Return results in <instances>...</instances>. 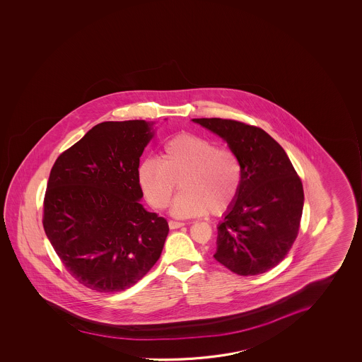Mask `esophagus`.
Segmentation results:
<instances>
[{"label":"esophagus","instance_id":"34e87169","mask_svg":"<svg viewBox=\"0 0 362 362\" xmlns=\"http://www.w3.org/2000/svg\"><path fill=\"white\" fill-rule=\"evenodd\" d=\"M185 225L184 222H178V221H169V227H170V230H175V228H180V227H183Z\"/></svg>","mask_w":362,"mask_h":362}]
</instances>
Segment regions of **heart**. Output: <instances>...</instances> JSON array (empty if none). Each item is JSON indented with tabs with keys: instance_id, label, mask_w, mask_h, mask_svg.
<instances>
[{
	"instance_id": "b5f03b06",
	"label": "heart",
	"mask_w": 362,
	"mask_h": 362,
	"mask_svg": "<svg viewBox=\"0 0 362 362\" xmlns=\"http://www.w3.org/2000/svg\"><path fill=\"white\" fill-rule=\"evenodd\" d=\"M139 183L150 206L163 209L174 198L172 214L179 218L221 214L238 198L243 168L232 150L193 134H178L161 148L159 160L139 166Z\"/></svg>"
}]
</instances>
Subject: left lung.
I'll return each mask as SVG.
<instances>
[{
	"label": "left lung",
	"mask_w": 362,
	"mask_h": 362,
	"mask_svg": "<svg viewBox=\"0 0 362 362\" xmlns=\"http://www.w3.org/2000/svg\"><path fill=\"white\" fill-rule=\"evenodd\" d=\"M238 155L243 180L219 223L214 257L232 273L262 274L284 260L296 241L304 192L288 155L267 132L235 119H193Z\"/></svg>",
	"instance_id": "obj_1"
}]
</instances>
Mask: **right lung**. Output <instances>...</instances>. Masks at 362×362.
<instances>
[{"label": "right lung", "instance_id": "obj_1", "mask_svg": "<svg viewBox=\"0 0 362 362\" xmlns=\"http://www.w3.org/2000/svg\"><path fill=\"white\" fill-rule=\"evenodd\" d=\"M144 119L95 124L58 156L42 226L68 273L92 291L130 288L159 260L169 226L140 203V156L154 136Z\"/></svg>", "mask_w": 362, "mask_h": 362}]
</instances>
